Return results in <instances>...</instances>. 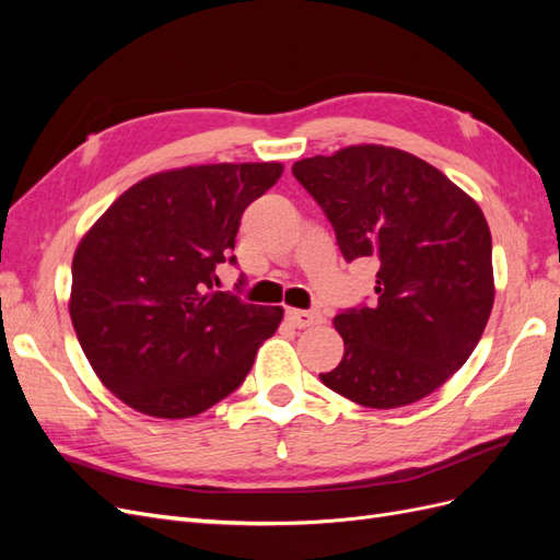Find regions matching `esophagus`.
<instances>
[{
    "mask_svg": "<svg viewBox=\"0 0 560 560\" xmlns=\"http://www.w3.org/2000/svg\"><path fill=\"white\" fill-rule=\"evenodd\" d=\"M287 319H290L296 329H306V327L317 325V322L322 319V315H319V313H315V311H296V308H287Z\"/></svg>",
    "mask_w": 560,
    "mask_h": 560,
    "instance_id": "1",
    "label": "esophagus"
}]
</instances>
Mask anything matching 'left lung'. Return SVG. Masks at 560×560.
<instances>
[{"mask_svg":"<svg viewBox=\"0 0 560 560\" xmlns=\"http://www.w3.org/2000/svg\"><path fill=\"white\" fill-rule=\"evenodd\" d=\"M292 173L327 214L346 261L378 264V301L334 317L346 352L319 381L369 409L428 397L469 360L493 311L481 208L395 147H346L296 161Z\"/></svg>","mask_w":560,"mask_h":560,"instance_id":"obj_1","label":"left lung"}]
</instances>
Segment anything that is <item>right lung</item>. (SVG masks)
Instances as JSON below:
<instances>
[{
  "instance_id": "obj_1",
  "label": "right lung",
  "mask_w": 560,
  "mask_h": 560,
  "mask_svg": "<svg viewBox=\"0 0 560 560\" xmlns=\"http://www.w3.org/2000/svg\"><path fill=\"white\" fill-rule=\"evenodd\" d=\"M280 163L189 165L138 182L83 235L70 315L97 378L130 409L191 418L238 389L280 306L214 292L235 235ZM243 278L235 290L243 287Z\"/></svg>"
}]
</instances>
